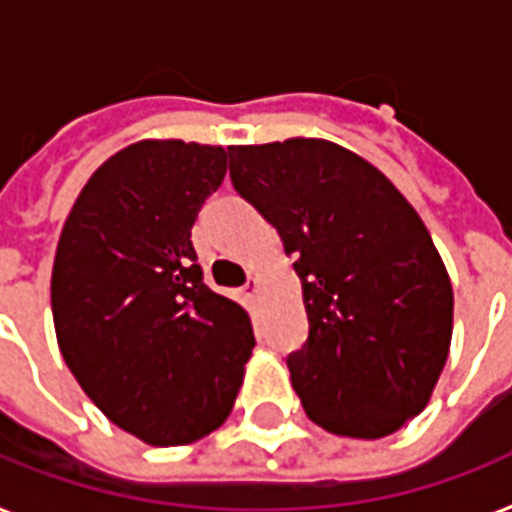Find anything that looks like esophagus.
Returning <instances> with one entry per match:
<instances>
[{
    "label": "esophagus",
    "instance_id": "34e87169",
    "mask_svg": "<svg viewBox=\"0 0 512 512\" xmlns=\"http://www.w3.org/2000/svg\"><path fill=\"white\" fill-rule=\"evenodd\" d=\"M257 289H260V281H257L255 276H249L247 284H244V295H247V297H255V295H257Z\"/></svg>",
    "mask_w": 512,
    "mask_h": 512
}]
</instances>
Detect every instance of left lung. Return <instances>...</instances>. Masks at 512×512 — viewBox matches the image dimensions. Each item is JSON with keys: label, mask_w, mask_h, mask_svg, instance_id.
I'll return each mask as SVG.
<instances>
[{"label": "left lung", "mask_w": 512, "mask_h": 512, "mask_svg": "<svg viewBox=\"0 0 512 512\" xmlns=\"http://www.w3.org/2000/svg\"><path fill=\"white\" fill-rule=\"evenodd\" d=\"M231 183L295 255L308 340L289 353L305 414L382 438L425 409L454 295L428 228L377 167L329 140L231 146Z\"/></svg>", "instance_id": "1"}]
</instances>
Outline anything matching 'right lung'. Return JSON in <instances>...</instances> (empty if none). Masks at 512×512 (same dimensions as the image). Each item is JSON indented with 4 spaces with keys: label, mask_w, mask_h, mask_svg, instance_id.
Wrapping results in <instances>:
<instances>
[{
    "label": "right lung",
    "mask_w": 512,
    "mask_h": 512,
    "mask_svg": "<svg viewBox=\"0 0 512 512\" xmlns=\"http://www.w3.org/2000/svg\"><path fill=\"white\" fill-rule=\"evenodd\" d=\"M225 159L220 146L140 140L95 170L60 233V353L92 404L146 444L220 428L255 348L247 311L204 284L191 244Z\"/></svg>",
    "instance_id": "obj_1"
}]
</instances>
